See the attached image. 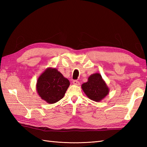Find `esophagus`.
Masks as SVG:
<instances>
[{"instance_id":"obj_1","label":"esophagus","mask_w":147,"mask_h":147,"mask_svg":"<svg viewBox=\"0 0 147 147\" xmlns=\"http://www.w3.org/2000/svg\"><path fill=\"white\" fill-rule=\"evenodd\" d=\"M73 83L74 84V85H76V86L80 85V82H78V81H77V80H74L73 82Z\"/></svg>"}]
</instances>
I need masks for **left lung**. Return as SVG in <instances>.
I'll return each mask as SVG.
<instances>
[{"instance_id": "left-lung-1", "label": "left lung", "mask_w": 147, "mask_h": 147, "mask_svg": "<svg viewBox=\"0 0 147 147\" xmlns=\"http://www.w3.org/2000/svg\"><path fill=\"white\" fill-rule=\"evenodd\" d=\"M82 88L88 97L95 102H100L109 93V88L100 73L90 75L88 82L84 83Z\"/></svg>"}]
</instances>
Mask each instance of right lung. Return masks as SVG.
Masks as SVG:
<instances>
[{
    "label": "right lung",
    "instance_id": "right-lung-1",
    "mask_svg": "<svg viewBox=\"0 0 147 147\" xmlns=\"http://www.w3.org/2000/svg\"><path fill=\"white\" fill-rule=\"evenodd\" d=\"M70 82L56 68L48 67L37 80L38 95L48 104H52L64 97Z\"/></svg>",
    "mask_w": 147,
    "mask_h": 147
}]
</instances>
